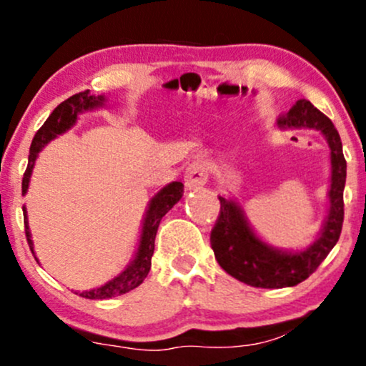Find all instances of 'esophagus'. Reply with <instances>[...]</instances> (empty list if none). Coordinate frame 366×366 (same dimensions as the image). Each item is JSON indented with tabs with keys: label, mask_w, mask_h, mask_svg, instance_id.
Masks as SVG:
<instances>
[{
	"label": "esophagus",
	"mask_w": 366,
	"mask_h": 366,
	"mask_svg": "<svg viewBox=\"0 0 366 366\" xmlns=\"http://www.w3.org/2000/svg\"><path fill=\"white\" fill-rule=\"evenodd\" d=\"M184 182H186V187L189 191L206 186V182H208V169H206V165L202 162H192V164H189L186 169V175H184Z\"/></svg>",
	"instance_id": "34e87169"
}]
</instances>
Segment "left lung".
<instances>
[{
    "label": "left lung",
    "instance_id": "obj_1",
    "mask_svg": "<svg viewBox=\"0 0 366 366\" xmlns=\"http://www.w3.org/2000/svg\"><path fill=\"white\" fill-rule=\"evenodd\" d=\"M280 129H314L324 136L331 157L329 209L319 235L305 249H280L262 240L250 227L245 211L232 197L219 196V217L211 232V249L219 266L242 283L255 288H286L305 281L327 257L341 235L345 219L342 191L346 160L342 143L332 121L302 99L278 121Z\"/></svg>",
    "mask_w": 366,
    "mask_h": 366
}]
</instances>
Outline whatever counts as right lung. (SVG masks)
Returning <instances> with one entry per match:
<instances>
[{
	"mask_svg": "<svg viewBox=\"0 0 366 366\" xmlns=\"http://www.w3.org/2000/svg\"><path fill=\"white\" fill-rule=\"evenodd\" d=\"M105 104V95H92L90 90L80 92V94L69 97L68 100L61 102L57 107L52 111V114L47 117V121L44 122V126L37 131L30 144V155H29V165L27 170L24 174V180H21V194H27L30 177H32V170L37 160L39 153L42 152V148L47 143H51L52 139H56L59 134H64L66 131H69L76 124L78 116L83 112L95 111V109L104 107ZM184 192V184L182 182H170L165 187H162L155 196L152 197L147 206L143 217V225H141L139 233V242L138 249H136L133 261L126 266V269L119 272L116 278L102 286H97L94 290H88V292H74L80 297L90 298V300H105V298L119 297V295H124L131 290L138 288L143 283L144 278L148 276L149 267H152V255L155 250V237L158 225H160L162 218L165 217L169 211L174 208V204H177L182 197ZM24 209V223H25V235H27L29 247L32 250L34 257V242H32V233H30L29 227V217H27V208ZM35 261L39 262V259L35 257Z\"/></svg>",
	"mask_w": 366,
	"mask_h": 366,
	"instance_id": "add662e5",
	"label": "right lung"
}]
</instances>
